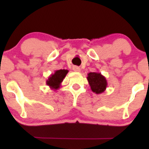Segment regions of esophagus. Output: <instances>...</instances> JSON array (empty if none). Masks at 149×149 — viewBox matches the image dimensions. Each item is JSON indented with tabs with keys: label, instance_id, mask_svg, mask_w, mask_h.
I'll return each instance as SVG.
<instances>
[{
	"label": "esophagus",
	"instance_id": "obj_1",
	"mask_svg": "<svg viewBox=\"0 0 149 149\" xmlns=\"http://www.w3.org/2000/svg\"><path fill=\"white\" fill-rule=\"evenodd\" d=\"M73 70L76 72H81V69L78 66H73Z\"/></svg>",
	"mask_w": 149,
	"mask_h": 149
}]
</instances>
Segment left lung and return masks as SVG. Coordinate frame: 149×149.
<instances>
[{"label":"left lung","mask_w":149,"mask_h":149,"mask_svg":"<svg viewBox=\"0 0 149 149\" xmlns=\"http://www.w3.org/2000/svg\"><path fill=\"white\" fill-rule=\"evenodd\" d=\"M87 80L91 89L95 94H100L106 90L107 81L104 76L98 72H90L88 73Z\"/></svg>","instance_id":"obj_1"}]
</instances>
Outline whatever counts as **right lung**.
Returning <instances> with one entry per match:
<instances>
[{"mask_svg":"<svg viewBox=\"0 0 149 149\" xmlns=\"http://www.w3.org/2000/svg\"><path fill=\"white\" fill-rule=\"evenodd\" d=\"M68 73V70L65 69L55 70V73L51 74L46 81L47 85L49 86L51 89L56 91L61 87V83L65 79Z\"/></svg>","mask_w":149,"mask_h":149,"instance_id":"right-lung-1","label":"right lung"}]
</instances>
